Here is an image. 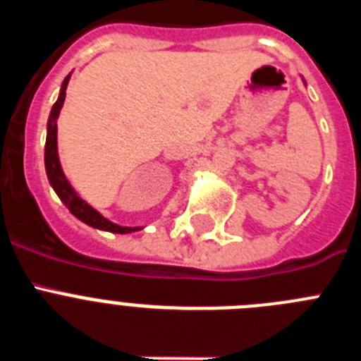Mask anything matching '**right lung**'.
<instances>
[{"instance_id": "add662e5", "label": "right lung", "mask_w": 361, "mask_h": 361, "mask_svg": "<svg viewBox=\"0 0 361 361\" xmlns=\"http://www.w3.org/2000/svg\"><path fill=\"white\" fill-rule=\"evenodd\" d=\"M70 75H66L65 81H63L61 86V94H59V99L56 101V104L52 106V111H50L49 124H47V142H44V168H47V175H49V180L52 184L54 191L57 193V197L65 202L66 208L70 209L72 215L78 216L79 220H82L85 224L92 226V228L104 229V231L111 233H130L137 231L141 228H126V226H117L114 222H110L108 219H104L101 213L95 212L94 208H90L81 197L72 190V186L66 180L65 173L61 170V164H59V157H57V116L61 111L63 103H65L66 97V85H68Z\"/></svg>"}]
</instances>
